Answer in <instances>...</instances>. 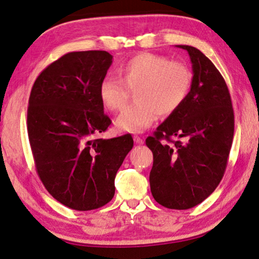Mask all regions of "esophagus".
<instances>
[{"label":"esophagus","instance_id":"esophagus-1","mask_svg":"<svg viewBox=\"0 0 259 259\" xmlns=\"http://www.w3.org/2000/svg\"><path fill=\"white\" fill-rule=\"evenodd\" d=\"M134 140H135V143H136V144H140V145H142V144H144V139H143V138H140L139 136H135V137H134Z\"/></svg>","mask_w":259,"mask_h":259}]
</instances>
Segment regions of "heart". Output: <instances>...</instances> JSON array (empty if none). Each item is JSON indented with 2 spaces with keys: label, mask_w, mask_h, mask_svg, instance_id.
Returning <instances> with one entry per match:
<instances>
[{
  "label": "heart",
  "mask_w": 259,
  "mask_h": 259,
  "mask_svg": "<svg viewBox=\"0 0 259 259\" xmlns=\"http://www.w3.org/2000/svg\"><path fill=\"white\" fill-rule=\"evenodd\" d=\"M120 78L106 76L100 83L99 96L109 111L124 107L135 91L136 102L116 119V126L128 133H142L156 121L159 114L177 112L190 93L192 74L185 65L155 54H139L119 68Z\"/></svg>",
  "instance_id": "1"
}]
</instances>
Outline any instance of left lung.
Here are the masks:
<instances>
[{
    "mask_svg": "<svg viewBox=\"0 0 259 259\" xmlns=\"http://www.w3.org/2000/svg\"><path fill=\"white\" fill-rule=\"evenodd\" d=\"M177 47L190 55L191 90L181 108L147 137L146 145L153 153V198L165 208L185 210L207 199L224 176L234 112L229 88L211 60L194 47Z\"/></svg>",
    "mask_w": 259,
    "mask_h": 259,
    "instance_id": "obj_1",
    "label": "left lung"
}]
</instances>
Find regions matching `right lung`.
<instances>
[{
    "label": "right lung",
    "mask_w": 259,
    "mask_h": 259,
    "mask_svg": "<svg viewBox=\"0 0 259 259\" xmlns=\"http://www.w3.org/2000/svg\"><path fill=\"white\" fill-rule=\"evenodd\" d=\"M112 59L107 51L68 52L43 69L28 100L27 131L38 177L57 201L78 211L113 199L116 172L134 146L129 135L94 138L112 123L99 96Z\"/></svg>",
    "instance_id": "obj_1"
}]
</instances>
